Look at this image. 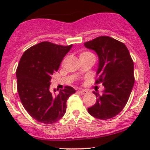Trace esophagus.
Here are the masks:
<instances>
[{
  "label": "esophagus",
  "instance_id": "esophagus-1",
  "mask_svg": "<svg viewBox=\"0 0 150 150\" xmlns=\"http://www.w3.org/2000/svg\"><path fill=\"white\" fill-rule=\"evenodd\" d=\"M79 93H81V94L84 95V94H86V93H88V91H86V90H81V91H79Z\"/></svg>",
  "mask_w": 150,
  "mask_h": 150
}]
</instances>
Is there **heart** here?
<instances>
[{
  "instance_id": "heart-1",
  "label": "heart",
  "mask_w": 150,
  "mask_h": 150,
  "mask_svg": "<svg viewBox=\"0 0 150 150\" xmlns=\"http://www.w3.org/2000/svg\"><path fill=\"white\" fill-rule=\"evenodd\" d=\"M91 53L88 52V51H82V52L80 54V58H81V57H86V56H88V55H91Z\"/></svg>"
}]
</instances>
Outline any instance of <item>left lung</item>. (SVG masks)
<instances>
[{
    "label": "left lung",
    "instance_id": "1",
    "mask_svg": "<svg viewBox=\"0 0 150 150\" xmlns=\"http://www.w3.org/2000/svg\"><path fill=\"white\" fill-rule=\"evenodd\" d=\"M99 57L96 83H102L104 90L96 96L94 105L88 108L93 117L107 120L122 111L129 99L134 84V62L124 43L109 36H100L84 43Z\"/></svg>",
    "mask_w": 150,
    "mask_h": 150
}]
</instances>
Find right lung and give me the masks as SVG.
<instances>
[{"label":"right lung","instance_id":"right-lung-1","mask_svg":"<svg viewBox=\"0 0 150 150\" xmlns=\"http://www.w3.org/2000/svg\"><path fill=\"white\" fill-rule=\"evenodd\" d=\"M72 46L41 42L21 57L16 72L18 93L26 111L37 121L52 124L60 120L66 112L67 99L75 93L71 86H66L58 95L49 91L51 76Z\"/></svg>","mask_w":150,"mask_h":150}]
</instances>
